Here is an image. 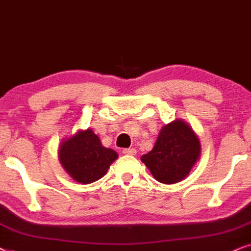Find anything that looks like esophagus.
I'll return each instance as SVG.
<instances>
[{
  "mask_svg": "<svg viewBox=\"0 0 251 251\" xmlns=\"http://www.w3.org/2000/svg\"><path fill=\"white\" fill-rule=\"evenodd\" d=\"M123 153L124 155H135L136 153V150L134 148H126V149H123Z\"/></svg>",
  "mask_w": 251,
  "mask_h": 251,
  "instance_id": "esophagus-1",
  "label": "esophagus"
}]
</instances>
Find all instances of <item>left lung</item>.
<instances>
[{
    "mask_svg": "<svg viewBox=\"0 0 251 251\" xmlns=\"http://www.w3.org/2000/svg\"><path fill=\"white\" fill-rule=\"evenodd\" d=\"M201 155V145L187 123L176 119L163 126L151 151L141 157L157 181L176 183L188 176Z\"/></svg>",
    "mask_w": 251,
    "mask_h": 251,
    "instance_id": "8db88e82",
    "label": "left lung"
}]
</instances>
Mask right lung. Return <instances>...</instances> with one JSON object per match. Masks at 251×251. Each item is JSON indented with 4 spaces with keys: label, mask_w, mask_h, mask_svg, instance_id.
<instances>
[{
    "label": "right lung",
    "mask_w": 251,
    "mask_h": 251,
    "mask_svg": "<svg viewBox=\"0 0 251 251\" xmlns=\"http://www.w3.org/2000/svg\"><path fill=\"white\" fill-rule=\"evenodd\" d=\"M58 157L62 166L73 180L88 185L98 181L108 172L118 153L103 147L99 136L88 128L63 140Z\"/></svg>",
    "instance_id": "1"
}]
</instances>
